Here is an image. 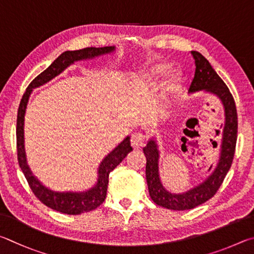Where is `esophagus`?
<instances>
[{
	"label": "esophagus",
	"mask_w": 254,
	"mask_h": 254,
	"mask_svg": "<svg viewBox=\"0 0 254 254\" xmlns=\"http://www.w3.org/2000/svg\"><path fill=\"white\" fill-rule=\"evenodd\" d=\"M130 141L132 147L135 149H139L145 145V136L140 134V132H135V134H132Z\"/></svg>",
	"instance_id": "obj_1"
}]
</instances>
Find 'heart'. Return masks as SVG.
Listing matches in <instances>:
<instances>
[{
  "mask_svg": "<svg viewBox=\"0 0 254 254\" xmlns=\"http://www.w3.org/2000/svg\"><path fill=\"white\" fill-rule=\"evenodd\" d=\"M167 70H168V65H166V64H161V65H158L156 69H155V72H157V73H164V72H166Z\"/></svg>",
  "mask_w": 254,
  "mask_h": 254,
  "instance_id": "b5f03b06",
  "label": "heart"
}]
</instances>
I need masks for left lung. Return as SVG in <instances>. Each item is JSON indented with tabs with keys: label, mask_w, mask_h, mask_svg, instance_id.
<instances>
[{
	"label": "left lung",
	"mask_w": 254,
	"mask_h": 254,
	"mask_svg": "<svg viewBox=\"0 0 254 254\" xmlns=\"http://www.w3.org/2000/svg\"><path fill=\"white\" fill-rule=\"evenodd\" d=\"M190 53L194 58L196 68L189 91L196 92L204 90L215 95L224 108L225 122L222 126V131H220L222 135L219 162L205 181L188 192L176 194L168 192L164 188L159 177V150L156 140L149 139L146 147H144L143 150L146 156V181H147L150 197L157 205L174 211L190 210L214 196L232 165L238 138V115L232 93L230 92L220 75L212 68L210 62L201 53L197 51H192Z\"/></svg>",
	"instance_id": "obj_1"
}]
</instances>
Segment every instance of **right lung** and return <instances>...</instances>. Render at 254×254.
Instances as JSON below:
<instances>
[{
  "label": "right lung",
  "mask_w": 254,
  "mask_h": 254,
  "mask_svg": "<svg viewBox=\"0 0 254 254\" xmlns=\"http://www.w3.org/2000/svg\"><path fill=\"white\" fill-rule=\"evenodd\" d=\"M115 51V47H102V48H84L81 50L64 51L57 58L48 68L35 77L26 88L23 97H22L16 118V149H17V162L21 171L23 172L30 189L33 194L41 201L44 205L52 210L64 213V214L77 215L84 212H89L97 208L105 201L108 189L109 173L114 171L122 163L123 159L130 153L132 147L130 146V137L127 136L113 152H110L102 159L99 168H98V180L93 188L84 192H56L42 185L35 177L26 163L25 149H24V115L28 106V101L31 92L34 88H38L42 84L50 81L51 79L60 74L62 71L68 68L75 61L93 59L102 55H107Z\"/></svg>",
  "instance_id": "right-lung-1"
}]
</instances>
